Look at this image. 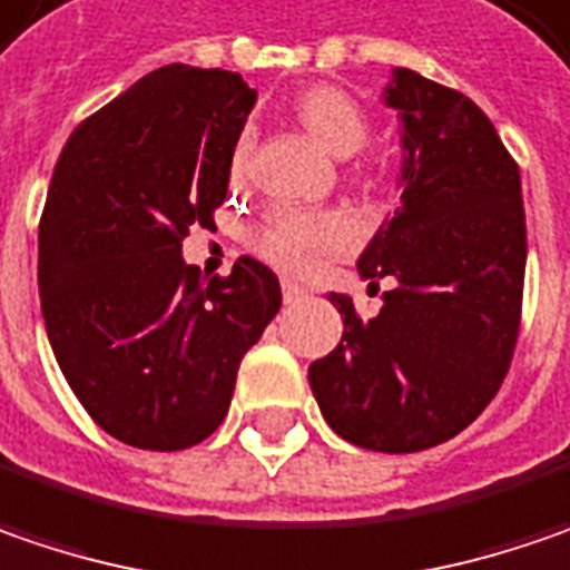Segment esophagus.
Returning a JSON list of instances; mask_svg holds the SVG:
<instances>
[{
  "instance_id": "1",
  "label": "esophagus",
  "mask_w": 570,
  "mask_h": 570,
  "mask_svg": "<svg viewBox=\"0 0 570 570\" xmlns=\"http://www.w3.org/2000/svg\"><path fill=\"white\" fill-rule=\"evenodd\" d=\"M282 298H285V304H301V301L307 298V292L301 285H295V282H282Z\"/></svg>"
}]
</instances>
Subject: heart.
<instances>
[{
	"instance_id": "obj_1",
	"label": "heart",
	"mask_w": 570,
	"mask_h": 570,
	"mask_svg": "<svg viewBox=\"0 0 570 570\" xmlns=\"http://www.w3.org/2000/svg\"><path fill=\"white\" fill-rule=\"evenodd\" d=\"M295 115L317 144H324L333 157H353L368 137V115L346 89L340 86H311L295 99ZM246 169V140L230 154V179L240 183ZM353 224L336 212H301L275 208L253 230L256 253L282 272L317 269L330 253H343L353 246Z\"/></svg>"
}]
</instances>
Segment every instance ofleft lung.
<instances>
[{"instance_id":"left-lung-1","label":"left lung","mask_w":570,"mask_h":570,"mask_svg":"<svg viewBox=\"0 0 570 570\" xmlns=\"http://www.w3.org/2000/svg\"><path fill=\"white\" fill-rule=\"evenodd\" d=\"M401 118V205L358 256L382 311L362 321L330 295L343 340L307 382L336 436L372 452H420L459 436L510 368L527 272L520 166L491 118L420 72H391Z\"/></svg>"}]
</instances>
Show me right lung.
<instances>
[{
    "instance_id": "add662e5",
    "label": "right lung",
    "mask_w": 570,
    "mask_h": 570,
    "mask_svg": "<svg viewBox=\"0 0 570 570\" xmlns=\"http://www.w3.org/2000/svg\"><path fill=\"white\" fill-rule=\"evenodd\" d=\"M256 92L240 72L169 63L72 130L38 230L50 350L115 440L176 452L227 416L237 368L282 307L269 266L227 278L183 259L191 224L224 205Z\"/></svg>"
}]
</instances>
